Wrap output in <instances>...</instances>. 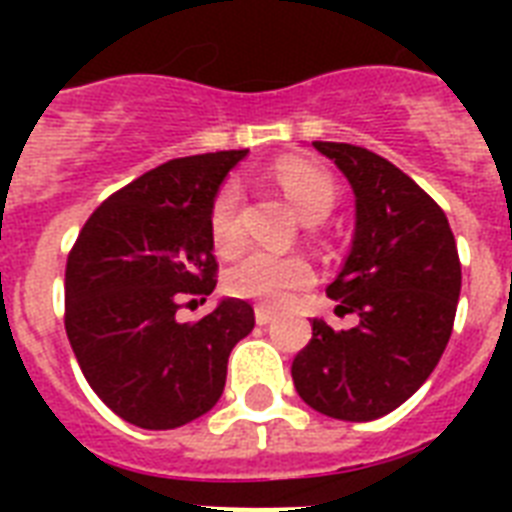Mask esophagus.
Returning a JSON list of instances; mask_svg holds the SVG:
<instances>
[{
    "mask_svg": "<svg viewBox=\"0 0 512 512\" xmlns=\"http://www.w3.org/2000/svg\"><path fill=\"white\" fill-rule=\"evenodd\" d=\"M276 319V311L273 308H268V305H257L255 308V321L260 324V327H265V324H271V321Z\"/></svg>",
    "mask_w": 512,
    "mask_h": 512,
    "instance_id": "34e87169",
    "label": "esophagus"
}]
</instances>
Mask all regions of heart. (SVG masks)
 <instances>
[{
  "label": "heart",
  "instance_id": "b5f03b06",
  "mask_svg": "<svg viewBox=\"0 0 512 512\" xmlns=\"http://www.w3.org/2000/svg\"><path fill=\"white\" fill-rule=\"evenodd\" d=\"M276 180L281 191L292 201L297 215L305 223H319L332 212L337 199L335 180L308 162L287 159L276 167ZM241 191L236 183H225L217 191L209 209V236L220 252H231L241 239L239 225ZM313 271L300 255H273V252H247L228 268L225 284L236 297L284 303L292 292L303 289L311 281Z\"/></svg>",
  "mask_w": 512,
  "mask_h": 512
}]
</instances>
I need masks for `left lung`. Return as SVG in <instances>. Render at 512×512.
I'll return each instance as SVG.
<instances>
[{"label":"left lung","instance_id":"8db88e82","mask_svg":"<svg viewBox=\"0 0 512 512\" xmlns=\"http://www.w3.org/2000/svg\"><path fill=\"white\" fill-rule=\"evenodd\" d=\"M313 148L356 196L353 244L327 295L358 324L335 332L313 319L292 380L316 412L369 422L398 409L436 369L460 300V255L444 209L396 164L350 143Z\"/></svg>","mask_w":512,"mask_h":512}]
</instances>
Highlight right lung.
Masks as SVG:
<instances>
[{"mask_svg":"<svg viewBox=\"0 0 512 512\" xmlns=\"http://www.w3.org/2000/svg\"><path fill=\"white\" fill-rule=\"evenodd\" d=\"M244 151L185 156L108 196L66 263V335L103 404L146 430H172L220 401L233 345L255 311L223 297L196 324L175 319L185 295H212L209 209Z\"/></svg>","mask_w":512,"mask_h":512,"instance_id":"add662e5","label":"right lung"}]
</instances>
